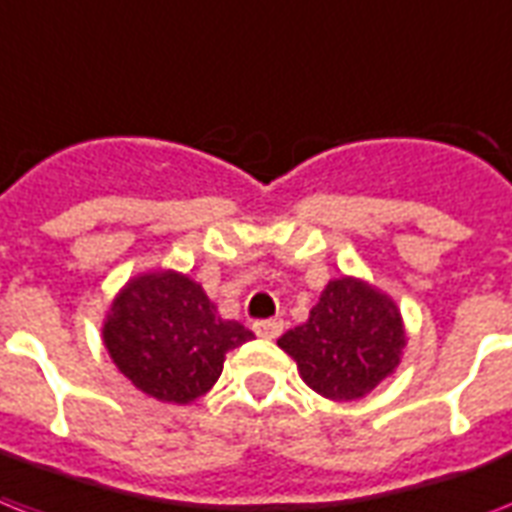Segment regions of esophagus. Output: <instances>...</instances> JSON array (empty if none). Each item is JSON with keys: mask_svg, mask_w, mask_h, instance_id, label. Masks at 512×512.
I'll list each match as a JSON object with an SVG mask.
<instances>
[{"mask_svg": "<svg viewBox=\"0 0 512 512\" xmlns=\"http://www.w3.org/2000/svg\"><path fill=\"white\" fill-rule=\"evenodd\" d=\"M252 328H255V334L263 336V339H276V336H281V331H284V321L270 318V321H257Z\"/></svg>", "mask_w": 512, "mask_h": 512, "instance_id": "34e87169", "label": "esophagus"}]
</instances>
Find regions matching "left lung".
Segmentation results:
<instances>
[{
	"label": "left lung",
	"instance_id": "obj_1",
	"mask_svg": "<svg viewBox=\"0 0 512 512\" xmlns=\"http://www.w3.org/2000/svg\"><path fill=\"white\" fill-rule=\"evenodd\" d=\"M405 344L397 302L355 276L328 281L310 318L278 339L302 381L334 402L371 394L397 371Z\"/></svg>",
	"mask_w": 512,
	"mask_h": 512
}]
</instances>
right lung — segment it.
<instances>
[{
    "label": "right lung",
    "mask_w": 512,
    "mask_h": 512,
    "mask_svg": "<svg viewBox=\"0 0 512 512\" xmlns=\"http://www.w3.org/2000/svg\"><path fill=\"white\" fill-rule=\"evenodd\" d=\"M102 339L139 392L189 405L213 389L228 352L255 334L223 321L202 284L168 268L139 273L115 294Z\"/></svg>",
    "instance_id": "add662e5"
}]
</instances>
